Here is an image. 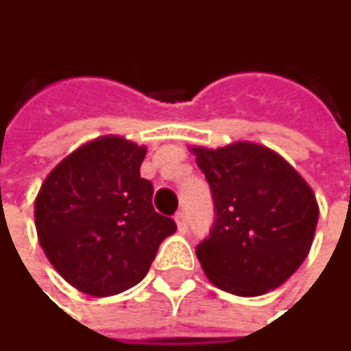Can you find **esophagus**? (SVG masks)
Here are the masks:
<instances>
[{
    "mask_svg": "<svg viewBox=\"0 0 351 351\" xmlns=\"http://www.w3.org/2000/svg\"><path fill=\"white\" fill-rule=\"evenodd\" d=\"M174 222H177V228H179L181 232L187 230V216H185V212H179L177 216H174Z\"/></svg>",
    "mask_w": 351,
    "mask_h": 351,
    "instance_id": "34e87169",
    "label": "esophagus"
}]
</instances>
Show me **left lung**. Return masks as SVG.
<instances>
[{
    "instance_id": "1",
    "label": "left lung",
    "mask_w": 351,
    "mask_h": 351,
    "mask_svg": "<svg viewBox=\"0 0 351 351\" xmlns=\"http://www.w3.org/2000/svg\"><path fill=\"white\" fill-rule=\"evenodd\" d=\"M189 149L216 206L214 230L195 249L208 280L245 298L280 288L313 247L319 204L311 185L286 158L255 141Z\"/></svg>"
}]
</instances>
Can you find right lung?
<instances>
[{
  "instance_id": "obj_1",
  "label": "right lung",
  "mask_w": 351,
  "mask_h": 351,
  "mask_svg": "<svg viewBox=\"0 0 351 351\" xmlns=\"http://www.w3.org/2000/svg\"><path fill=\"white\" fill-rule=\"evenodd\" d=\"M147 147L102 135L67 154L34 199L38 243L55 271L90 296H114L139 284L160 243L177 230L154 212L139 177Z\"/></svg>"
}]
</instances>
